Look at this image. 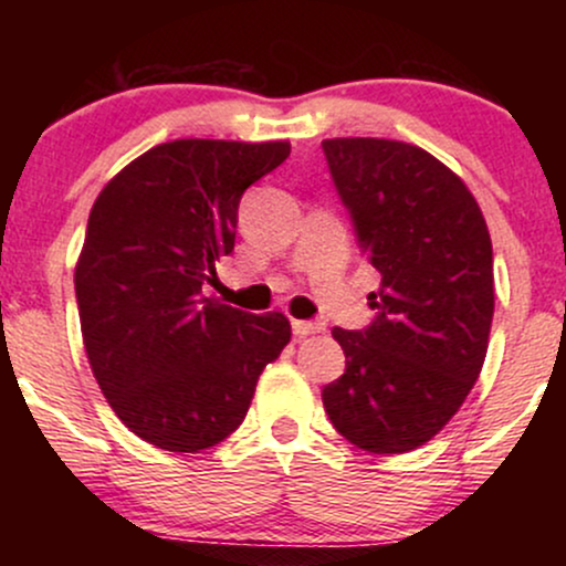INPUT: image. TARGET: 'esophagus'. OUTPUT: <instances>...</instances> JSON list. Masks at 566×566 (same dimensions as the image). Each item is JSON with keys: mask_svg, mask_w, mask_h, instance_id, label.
<instances>
[{"mask_svg": "<svg viewBox=\"0 0 566 566\" xmlns=\"http://www.w3.org/2000/svg\"><path fill=\"white\" fill-rule=\"evenodd\" d=\"M324 324L322 322H301L295 319L292 322V333H295L297 337H305V335H316V333H324Z\"/></svg>", "mask_w": 566, "mask_h": 566, "instance_id": "obj_1", "label": "esophagus"}]
</instances>
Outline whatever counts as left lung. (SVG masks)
<instances>
[{
	"label": "left lung",
	"mask_w": 566,
	"mask_h": 566,
	"mask_svg": "<svg viewBox=\"0 0 566 566\" xmlns=\"http://www.w3.org/2000/svg\"><path fill=\"white\" fill-rule=\"evenodd\" d=\"M322 148L380 274L367 297L375 322L333 329L346 373L324 386V409L359 450H418L482 373L495 311L490 231L469 186L412 143L329 138Z\"/></svg>",
	"instance_id": "1"
}]
</instances>
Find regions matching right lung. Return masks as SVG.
<instances>
[{"label": "right lung", "instance_id": "add662e5", "mask_svg": "<svg viewBox=\"0 0 566 566\" xmlns=\"http://www.w3.org/2000/svg\"><path fill=\"white\" fill-rule=\"evenodd\" d=\"M287 157V140L159 143L90 210L74 271L84 350L116 418L159 450L229 439L290 343L279 311L247 314L201 295L233 250L242 193Z\"/></svg>", "mask_w": 566, "mask_h": 566}]
</instances>
